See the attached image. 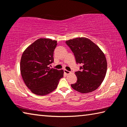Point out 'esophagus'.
<instances>
[{
    "label": "esophagus",
    "instance_id": "1",
    "mask_svg": "<svg viewBox=\"0 0 127 127\" xmlns=\"http://www.w3.org/2000/svg\"><path fill=\"white\" fill-rule=\"evenodd\" d=\"M64 73L66 74H70V73H71L70 71H68V70H66V69L64 70Z\"/></svg>",
    "mask_w": 127,
    "mask_h": 127
}]
</instances>
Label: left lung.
Returning a JSON list of instances; mask_svg holds the SVG:
<instances>
[{
    "label": "left lung",
    "instance_id": "obj_1",
    "mask_svg": "<svg viewBox=\"0 0 127 127\" xmlns=\"http://www.w3.org/2000/svg\"><path fill=\"white\" fill-rule=\"evenodd\" d=\"M81 70L75 72L77 81L71 87L81 93H89L100 86L106 76L107 62L104 53L91 40L78 37L66 41Z\"/></svg>",
    "mask_w": 127,
    "mask_h": 127
}]
</instances>
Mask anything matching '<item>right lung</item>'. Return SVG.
Masks as SVG:
<instances>
[{
    "label": "right lung",
    "instance_id": "add662e5",
    "mask_svg": "<svg viewBox=\"0 0 127 127\" xmlns=\"http://www.w3.org/2000/svg\"><path fill=\"white\" fill-rule=\"evenodd\" d=\"M57 41L49 38H39L27 48L20 62L21 76L26 86L32 93L46 95L55 90L63 70L50 68L54 62V51Z\"/></svg>",
    "mask_w": 127,
    "mask_h": 127
}]
</instances>
